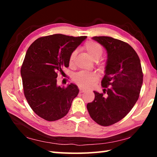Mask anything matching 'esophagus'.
Here are the masks:
<instances>
[{"instance_id": "obj_1", "label": "esophagus", "mask_w": 157, "mask_h": 157, "mask_svg": "<svg viewBox=\"0 0 157 157\" xmlns=\"http://www.w3.org/2000/svg\"><path fill=\"white\" fill-rule=\"evenodd\" d=\"M86 91V89H82V88H79V93H80V94H82V93H84V92H85Z\"/></svg>"}]
</instances>
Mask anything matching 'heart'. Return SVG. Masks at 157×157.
<instances>
[{
  "label": "heart",
  "instance_id": "heart-1",
  "mask_svg": "<svg viewBox=\"0 0 157 157\" xmlns=\"http://www.w3.org/2000/svg\"><path fill=\"white\" fill-rule=\"evenodd\" d=\"M83 48L86 50L89 55L92 59L98 61L102 57L103 54V49L99 44L93 41H87L84 44ZM77 52L74 50L71 53L69 56L68 63L70 66H72L75 60ZM98 78V75L94 72H86V71H81L74 75L73 79L78 86L84 88L91 86Z\"/></svg>",
  "mask_w": 157,
  "mask_h": 157
}]
</instances>
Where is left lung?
Returning a JSON list of instances; mask_svg holds the SVG:
<instances>
[{
    "label": "left lung",
    "instance_id": "obj_1",
    "mask_svg": "<svg viewBox=\"0 0 157 157\" xmlns=\"http://www.w3.org/2000/svg\"><path fill=\"white\" fill-rule=\"evenodd\" d=\"M107 52L102 82L105 95L97 91L94 100L87 104L91 118L102 126L122 120L139 99L143 74L137 53L128 44L109 36H94Z\"/></svg>",
    "mask_w": 157,
    "mask_h": 157
}]
</instances>
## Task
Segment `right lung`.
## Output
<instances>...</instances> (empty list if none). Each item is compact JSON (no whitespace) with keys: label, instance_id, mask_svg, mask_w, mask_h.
<instances>
[{"label":"right lung","instance_id":"1","mask_svg":"<svg viewBox=\"0 0 157 157\" xmlns=\"http://www.w3.org/2000/svg\"><path fill=\"white\" fill-rule=\"evenodd\" d=\"M86 39L52 34L37 39L26 52L21 68L24 95L34 112L45 120L55 121L65 116L78 95L77 85L58 86L57 78L69 66L71 53Z\"/></svg>","mask_w":157,"mask_h":157}]
</instances>
